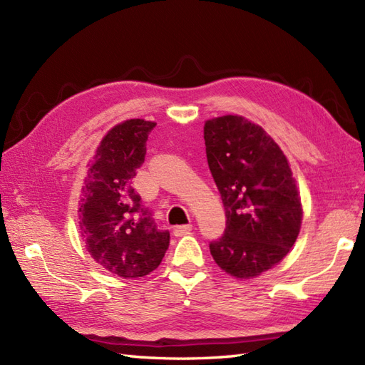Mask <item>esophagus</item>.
I'll list each match as a JSON object with an SVG mask.
<instances>
[{
	"instance_id": "1",
	"label": "esophagus",
	"mask_w": 365,
	"mask_h": 365,
	"mask_svg": "<svg viewBox=\"0 0 365 365\" xmlns=\"http://www.w3.org/2000/svg\"><path fill=\"white\" fill-rule=\"evenodd\" d=\"M191 229H192L191 224H185V226H177V227L174 229V235H175V237L188 235L190 232H191Z\"/></svg>"
}]
</instances>
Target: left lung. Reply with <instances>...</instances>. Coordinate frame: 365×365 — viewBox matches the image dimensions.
<instances>
[{"instance_id":"1","label":"left lung","mask_w":365,"mask_h":365,"mask_svg":"<svg viewBox=\"0 0 365 365\" xmlns=\"http://www.w3.org/2000/svg\"><path fill=\"white\" fill-rule=\"evenodd\" d=\"M208 168L226 210V234L212 257L237 279L276 267L299 235L302 204L290 163L257 123L226 114L204 123Z\"/></svg>"}]
</instances>
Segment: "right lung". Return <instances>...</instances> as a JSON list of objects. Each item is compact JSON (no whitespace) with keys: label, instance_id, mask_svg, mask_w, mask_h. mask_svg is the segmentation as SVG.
I'll use <instances>...</instances> for the list:
<instances>
[{"label":"right lung","instance_id":"right-lung-1","mask_svg":"<svg viewBox=\"0 0 365 365\" xmlns=\"http://www.w3.org/2000/svg\"><path fill=\"white\" fill-rule=\"evenodd\" d=\"M155 125L144 119L114 125L88 163L81 187L78 229L86 250L100 267L123 279L150 274L169 246V232L155 227L150 212L131 188Z\"/></svg>","mask_w":365,"mask_h":365}]
</instances>
